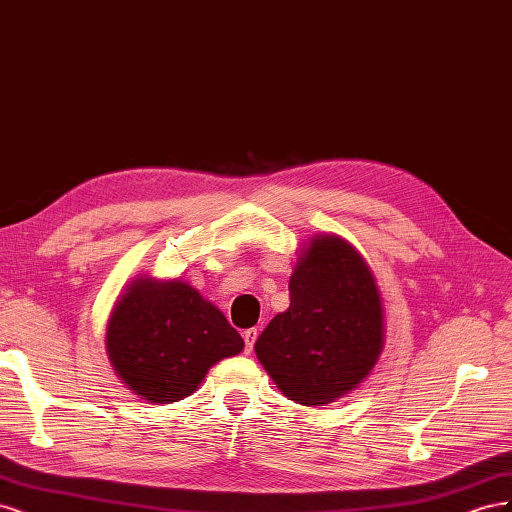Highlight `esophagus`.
<instances>
[{
  "mask_svg": "<svg viewBox=\"0 0 512 512\" xmlns=\"http://www.w3.org/2000/svg\"><path fill=\"white\" fill-rule=\"evenodd\" d=\"M256 335H258V331H256V329H247V331L243 333V339H245V352H247V354H250V352L254 350Z\"/></svg>",
  "mask_w": 512,
  "mask_h": 512,
  "instance_id": "obj_1",
  "label": "esophagus"
}]
</instances>
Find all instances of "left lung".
<instances>
[{
  "label": "left lung",
  "instance_id": "8db88e82",
  "mask_svg": "<svg viewBox=\"0 0 512 512\" xmlns=\"http://www.w3.org/2000/svg\"><path fill=\"white\" fill-rule=\"evenodd\" d=\"M290 307L254 346L288 399L333 404L374 369L384 346L382 299L365 258L337 235H316L292 269Z\"/></svg>",
  "mask_w": 512,
  "mask_h": 512
}]
</instances>
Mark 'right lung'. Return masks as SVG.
<instances>
[{
    "mask_svg": "<svg viewBox=\"0 0 512 512\" xmlns=\"http://www.w3.org/2000/svg\"><path fill=\"white\" fill-rule=\"evenodd\" d=\"M243 350L218 307L181 280L136 277L106 324V352L121 382L149 404L192 395L207 371Z\"/></svg>",
    "mask_w": 512,
    "mask_h": 512,
    "instance_id": "obj_1",
    "label": "right lung"
}]
</instances>
